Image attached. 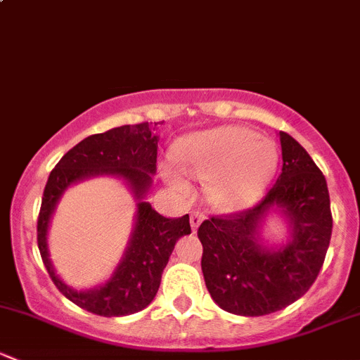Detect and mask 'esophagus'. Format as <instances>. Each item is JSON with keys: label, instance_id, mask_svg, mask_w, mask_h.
Wrapping results in <instances>:
<instances>
[{"label": "esophagus", "instance_id": "1", "mask_svg": "<svg viewBox=\"0 0 360 360\" xmlns=\"http://www.w3.org/2000/svg\"><path fill=\"white\" fill-rule=\"evenodd\" d=\"M205 219V216H203L202 212H191V216H190V224H191V230H197L198 226H200V223L202 221Z\"/></svg>", "mask_w": 360, "mask_h": 360}]
</instances>
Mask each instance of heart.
Returning a JSON list of instances; mask_svg holds the SVG:
<instances>
[{"label":"heart","mask_w":360,"mask_h":360,"mask_svg":"<svg viewBox=\"0 0 360 360\" xmlns=\"http://www.w3.org/2000/svg\"><path fill=\"white\" fill-rule=\"evenodd\" d=\"M163 177L174 190H191L188 174L210 183V198L223 209H245L266 191L278 169L277 144L244 127H217L190 134L176 144Z\"/></svg>","instance_id":"1"}]
</instances>
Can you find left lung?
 <instances>
[{
  "mask_svg": "<svg viewBox=\"0 0 360 360\" xmlns=\"http://www.w3.org/2000/svg\"><path fill=\"white\" fill-rule=\"evenodd\" d=\"M282 172L266 197L230 216H212L198 228L207 291L223 310L244 317L274 314L300 300L317 278L333 231L328 183L310 155L281 132ZM271 210L290 224L278 248L260 240Z\"/></svg>",
  "mask_w": 360,
  "mask_h": 360,
  "instance_id": "8db88e82",
  "label": "left lung"
}]
</instances>
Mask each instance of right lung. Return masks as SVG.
Instances as JSON below:
<instances>
[{
	"instance_id": "obj_1",
	"label": "right lung",
	"mask_w": 360,
	"mask_h": 360,
	"mask_svg": "<svg viewBox=\"0 0 360 360\" xmlns=\"http://www.w3.org/2000/svg\"><path fill=\"white\" fill-rule=\"evenodd\" d=\"M153 130L144 122L89 136L59 160L46 181L38 216L39 254L56 288L90 314L122 317L146 308L157 296L163 268L176 242L191 233L188 214L170 219L158 214L150 202H144L157 174L158 136ZM96 175H112L126 181L138 200L136 224L110 281L94 290L75 292L53 270L46 237L51 214L63 191L71 184Z\"/></svg>"
}]
</instances>
